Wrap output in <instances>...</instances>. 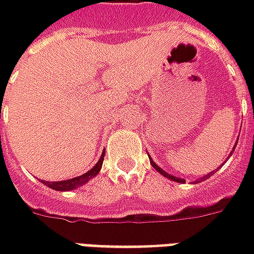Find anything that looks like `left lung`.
<instances>
[{
  "label": "left lung",
  "mask_w": 254,
  "mask_h": 254,
  "mask_svg": "<svg viewBox=\"0 0 254 254\" xmlns=\"http://www.w3.org/2000/svg\"><path fill=\"white\" fill-rule=\"evenodd\" d=\"M235 145H237V144H235ZM234 148H235V147H234ZM234 148H233V151H231V152H234ZM230 155H231V154H230ZM149 162H151V165L154 166V167H155V169H156V170L159 171V173H160V174H162V176L167 177V178H170V180H173V181H176V182H181V184H182V182H185V181H184V180H180V178H177V177L170 176L169 173H166V171L162 170V169H160L159 166L156 165V163H155L154 160L151 159V156H149ZM212 174H213V171H212V173H211V174H207V176H205V177H202L201 181H204V180H207V178H209V176H212ZM196 182H197V181H196Z\"/></svg>",
  "instance_id": "8db88e82"
}]
</instances>
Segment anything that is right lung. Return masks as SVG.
Wrapping results in <instances>:
<instances>
[{
  "label": "right lung",
  "instance_id": "add662e5",
  "mask_svg": "<svg viewBox=\"0 0 254 254\" xmlns=\"http://www.w3.org/2000/svg\"><path fill=\"white\" fill-rule=\"evenodd\" d=\"M103 159H105V152L102 154L100 156V159L98 160V163L91 169L89 171H87L85 174L83 176H78L76 178H72V180H66V181H60V182H49V181H41L42 184H45L46 187L52 188L54 190H73V189H76L80 185H83L87 181H89L91 178H94L98 173L100 171V167H102V163H103Z\"/></svg>",
  "mask_w": 254,
  "mask_h": 254
}]
</instances>
